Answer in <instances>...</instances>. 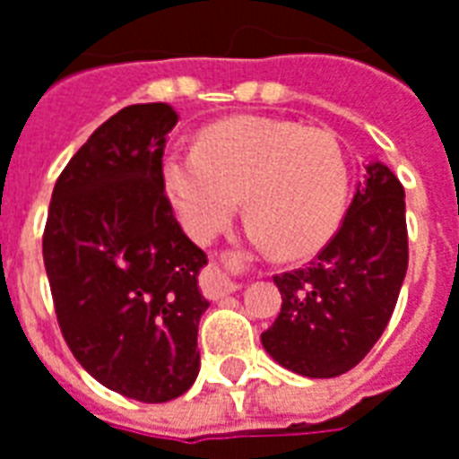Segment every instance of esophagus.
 Wrapping results in <instances>:
<instances>
[{
	"instance_id": "1",
	"label": "esophagus",
	"mask_w": 459,
	"mask_h": 459,
	"mask_svg": "<svg viewBox=\"0 0 459 459\" xmlns=\"http://www.w3.org/2000/svg\"><path fill=\"white\" fill-rule=\"evenodd\" d=\"M240 258L238 253H223L219 261L208 265L206 275H204V290L211 298L229 296L233 290H238L240 283L236 281V271H238Z\"/></svg>"
}]
</instances>
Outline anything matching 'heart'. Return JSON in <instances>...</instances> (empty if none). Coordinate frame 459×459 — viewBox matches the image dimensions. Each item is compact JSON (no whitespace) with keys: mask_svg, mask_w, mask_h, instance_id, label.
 <instances>
[{"mask_svg":"<svg viewBox=\"0 0 459 459\" xmlns=\"http://www.w3.org/2000/svg\"><path fill=\"white\" fill-rule=\"evenodd\" d=\"M161 186L184 230L198 243L216 238L243 198V216L255 238L278 255H303L338 229L351 171L330 131L233 118L204 131L196 152L166 153Z\"/></svg>","mask_w":459,"mask_h":459,"instance_id":"heart-1","label":"heart"}]
</instances>
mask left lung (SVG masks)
Wrapping results in <instances>:
<instances>
[{"label":"left lung","instance_id":"left-lung-1","mask_svg":"<svg viewBox=\"0 0 459 459\" xmlns=\"http://www.w3.org/2000/svg\"><path fill=\"white\" fill-rule=\"evenodd\" d=\"M365 171L325 248L306 268L273 275L283 306L261 342L275 363L306 377H335L360 363L405 281V191L385 163Z\"/></svg>","mask_w":459,"mask_h":459}]
</instances>
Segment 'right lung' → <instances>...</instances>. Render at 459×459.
<instances>
[{
    "instance_id": "obj_1",
    "label": "right lung",
    "mask_w": 459,
    "mask_h": 459,
    "mask_svg": "<svg viewBox=\"0 0 459 459\" xmlns=\"http://www.w3.org/2000/svg\"><path fill=\"white\" fill-rule=\"evenodd\" d=\"M169 104H134L74 153L51 194L44 265L69 351L108 390L169 403L194 385L206 253L161 186Z\"/></svg>"
}]
</instances>
